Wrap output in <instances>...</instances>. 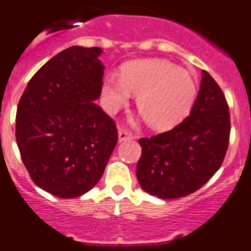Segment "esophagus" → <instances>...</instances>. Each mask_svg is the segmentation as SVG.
<instances>
[{
	"mask_svg": "<svg viewBox=\"0 0 251 251\" xmlns=\"http://www.w3.org/2000/svg\"><path fill=\"white\" fill-rule=\"evenodd\" d=\"M133 138H135V136H133L131 132H128V131L124 130V128H120V130H119V142L130 141V140H133Z\"/></svg>",
	"mask_w": 251,
	"mask_h": 251,
	"instance_id": "obj_1",
	"label": "esophagus"
}]
</instances>
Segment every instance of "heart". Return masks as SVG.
<instances>
[{
    "label": "heart",
    "instance_id": "1",
    "mask_svg": "<svg viewBox=\"0 0 251 251\" xmlns=\"http://www.w3.org/2000/svg\"><path fill=\"white\" fill-rule=\"evenodd\" d=\"M123 77L109 75L101 88V103L110 113L137 94V109L154 130L181 123L193 108L196 84L191 75L165 60L135 61L123 67Z\"/></svg>",
    "mask_w": 251,
    "mask_h": 251
}]
</instances>
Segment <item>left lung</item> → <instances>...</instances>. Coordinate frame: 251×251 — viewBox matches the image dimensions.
<instances>
[{
	"mask_svg": "<svg viewBox=\"0 0 251 251\" xmlns=\"http://www.w3.org/2000/svg\"><path fill=\"white\" fill-rule=\"evenodd\" d=\"M230 133L226 97L208 72L190 115L170 131L140 138L136 168L141 187L159 199H177L199 190L220 169Z\"/></svg>",
	"mask_w": 251,
	"mask_h": 251,
	"instance_id": "8db88e82",
	"label": "left lung"
}]
</instances>
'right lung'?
<instances>
[{"label":"right lung","mask_w":251,"mask_h":251,"mask_svg":"<svg viewBox=\"0 0 251 251\" xmlns=\"http://www.w3.org/2000/svg\"><path fill=\"white\" fill-rule=\"evenodd\" d=\"M100 48L71 46L46 62L18 103L16 140L34 184L57 198L88 193L118 143L113 119L94 103L100 97Z\"/></svg>","instance_id":"obj_1"}]
</instances>
